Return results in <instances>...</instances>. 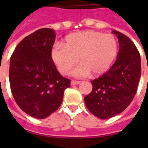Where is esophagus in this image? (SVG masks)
<instances>
[{
  "label": "esophagus",
  "mask_w": 148,
  "mask_h": 148,
  "mask_svg": "<svg viewBox=\"0 0 148 148\" xmlns=\"http://www.w3.org/2000/svg\"><path fill=\"white\" fill-rule=\"evenodd\" d=\"M81 83L80 81H75V80H72L71 82V86H74V85H79Z\"/></svg>",
  "instance_id": "1"
}]
</instances>
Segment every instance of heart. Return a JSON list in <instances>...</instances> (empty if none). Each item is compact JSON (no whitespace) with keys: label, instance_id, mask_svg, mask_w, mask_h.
<instances>
[{"label":"heart","instance_id":"1","mask_svg":"<svg viewBox=\"0 0 148 148\" xmlns=\"http://www.w3.org/2000/svg\"><path fill=\"white\" fill-rule=\"evenodd\" d=\"M118 55L115 37L102 32L86 30L66 35L62 43H55L50 57L63 75H69L79 62L77 76H99L110 68ZM78 59L77 60V58Z\"/></svg>","mask_w":148,"mask_h":148}]
</instances>
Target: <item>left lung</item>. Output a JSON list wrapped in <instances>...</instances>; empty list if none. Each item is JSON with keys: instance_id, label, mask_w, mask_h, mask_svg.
I'll list each match as a JSON object with an SVG mask.
<instances>
[{"instance_id": "obj_1", "label": "left lung", "mask_w": 148, "mask_h": 148, "mask_svg": "<svg viewBox=\"0 0 148 148\" xmlns=\"http://www.w3.org/2000/svg\"><path fill=\"white\" fill-rule=\"evenodd\" d=\"M119 50L110 69L91 81L92 91L84 100L89 111L101 119L120 114L134 99L141 76V58L133 41L125 34L114 30Z\"/></svg>"}]
</instances>
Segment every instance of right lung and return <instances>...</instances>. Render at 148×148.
Returning a JSON list of instances; mask_svg holds the SVG:
<instances>
[{"mask_svg":"<svg viewBox=\"0 0 148 148\" xmlns=\"http://www.w3.org/2000/svg\"><path fill=\"white\" fill-rule=\"evenodd\" d=\"M55 31L43 28L26 36L10 62L9 80L16 104L29 116L45 119L62 102L71 81L60 75L51 59Z\"/></svg>","mask_w":148,"mask_h":148,"instance_id":"right-lung-1","label":"right lung"}]
</instances>
